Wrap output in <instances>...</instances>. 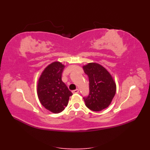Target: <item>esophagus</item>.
<instances>
[{"mask_svg": "<svg viewBox=\"0 0 150 150\" xmlns=\"http://www.w3.org/2000/svg\"><path fill=\"white\" fill-rule=\"evenodd\" d=\"M79 89H75V90H73L72 91V93L73 94H77V93H79Z\"/></svg>", "mask_w": 150, "mask_h": 150, "instance_id": "1", "label": "esophagus"}]
</instances>
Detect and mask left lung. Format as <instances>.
<instances>
[{
	"label": "left lung",
	"instance_id": "obj_1",
	"mask_svg": "<svg viewBox=\"0 0 150 150\" xmlns=\"http://www.w3.org/2000/svg\"><path fill=\"white\" fill-rule=\"evenodd\" d=\"M83 68L89 82V94L83 98L86 106L94 111H102L110 105L115 96V81L106 68L98 63L90 62Z\"/></svg>",
	"mask_w": 150,
	"mask_h": 150
}]
</instances>
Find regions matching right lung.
<instances>
[{"label": "right lung", "instance_id": "add662e5", "mask_svg": "<svg viewBox=\"0 0 150 150\" xmlns=\"http://www.w3.org/2000/svg\"><path fill=\"white\" fill-rule=\"evenodd\" d=\"M64 67L60 62H53L45 68L38 79L37 93L39 101L53 113L64 110L72 95L61 79Z\"/></svg>", "mask_w": 150, "mask_h": 150}]
</instances>
